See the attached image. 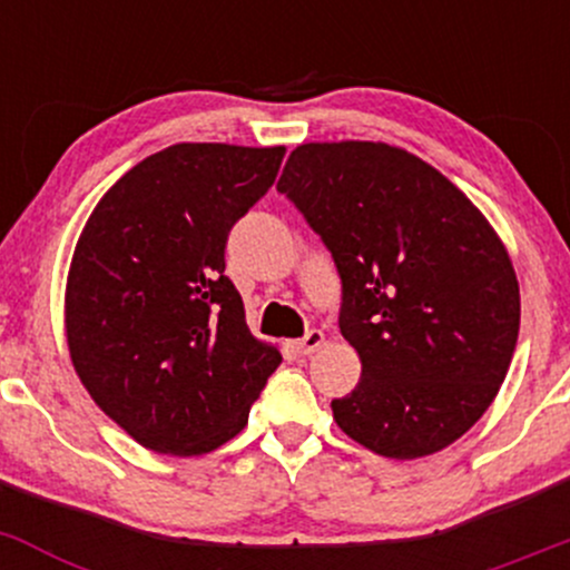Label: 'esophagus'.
Segmentation results:
<instances>
[{
    "label": "esophagus",
    "instance_id": "1",
    "mask_svg": "<svg viewBox=\"0 0 570 570\" xmlns=\"http://www.w3.org/2000/svg\"><path fill=\"white\" fill-rule=\"evenodd\" d=\"M322 343H324V332L311 330L303 340H294L292 353H294V356H311L313 351L322 348Z\"/></svg>",
    "mask_w": 570,
    "mask_h": 570
}]
</instances>
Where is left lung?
Here are the masks:
<instances>
[{
	"label": "left lung",
	"mask_w": 570,
	"mask_h": 570,
	"mask_svg": "<svg viewBox=\"0 0 570 570\" xmlns=\"http://www.w3.org/2000/svg\"><path fill=\"white\" fill-rule=\"evenodd\" d=\"M278 189L343 281L340 332L362 362L335 423L383 458L434 455L482 417L520 332V284L485 214L385 141H307Z\"/></svg>",
	"instance_id": "8db88e82"
}]
</instances>
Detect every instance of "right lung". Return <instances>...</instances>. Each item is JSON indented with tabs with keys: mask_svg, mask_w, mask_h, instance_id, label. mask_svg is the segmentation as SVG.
Segmentation results:
<instances>
[{
	"mask_svg": "<svg viewBox=\"0 0 570 570\" xmlns=\"http://www.w3.org/2000/svg\"><path fill=\"white\" fill-rule=\"evenodd\" d=\"M284 155L281 144H171L122 174L85 222L63 294L69 356L141 448H222L281 364L276 345L248 332L225 246Z\"/></svg>",
	"mask_w": 570,
	"mask_h": 570,
	"instance_id": "add662e5",
	"label": "right lung"
}]
</instances>
